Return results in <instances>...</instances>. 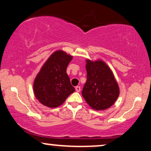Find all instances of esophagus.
Here are the masks:
<instances>
[{
  "mask_svg": "<svg viewBox=\"0 0 151 151\" xmlns=\"http://www.w3.org/2000/svg\"><path fill=\"white\" fill-rule=\"evenodd\" d=\"M80 90H81V88H80V86H76V91L80 92Z\"/></svg>",
  "mask_w": 151,
  "mask_h": 151,
  "instance_id": "1",
  "label": "esophagus"
}]
</instances>
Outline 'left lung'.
<instances>
[{"instance_id": "left-lung-1", "label": "left lung", "mask_w": 151, "mask_h": 151, "mask_svg": "<svg viewBox=\"0 0 151 151\" xmlns=\"http://www.w3.org/2000/svg\"><path fill=\"white\" fill-rule=\"evenodd\" d=\"M86 82L82 95L87 104L97 111L104 110L114 104L119 90L111 69L102 61H86Z\"/></svg>"}]
</instances>
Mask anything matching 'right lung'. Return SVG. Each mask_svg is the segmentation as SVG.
<instances>
[{"label": "right lung", "mask_w": 151, "mask_h": 151, "mask_svg": "<svg viewBox=\"0 0 151 151\" xmlns=\"http://www.w3.org/2000/svg\"><path fill=\"white\" fill-rule=\"evenodd\" d=\"M72 56L57 51L46 61L34 82V94L45 106L55 108L63 104L75 91L67 73Z\"/></svg>", "instance_id": "add662e5"}]
</instances>
